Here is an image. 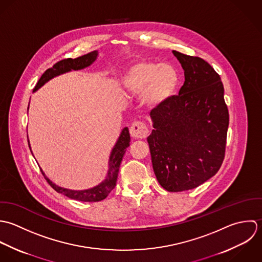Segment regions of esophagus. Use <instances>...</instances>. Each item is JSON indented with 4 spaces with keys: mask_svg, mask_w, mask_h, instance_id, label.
I'll list each match as a JSON object with an SVG mask.
<instances>
[{
    "mask_svg": "<svg viewBox=\"0 0 262 262\" xmlns=\"http://www.w3.org/2000/svg\"><path fill=\"white\" fill-rule=\"evenodd\" d=\"M130 136L135 139H145L149 135L148 125L142 121H135L129 128Z\"/></svg>",
    "mask_w": 262,
    "mask_h": 262,
    "instance_id": "esophagus-1",
    "label": "esophagus"
}]
</instances>
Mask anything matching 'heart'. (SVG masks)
Here are the masks:
<instances>
[{"label": "heart", "instance_id": "heart-1", "mask_svg": "<svg viewBox=\"0 0 262 262\" xmlns=\"http://www.w3.org/2000/svg\"><path fill=\"white\" fill-rule=\"evenodd\" d=\"M178 83V73L171 64L142 60L126 71L121 79V90L129 96L143 94L144 103L156 108L174 95Z\"/></svg>", "mask_w": 262, "mask_h": 262}]
</instances>
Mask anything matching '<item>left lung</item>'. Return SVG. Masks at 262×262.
<instances>
[{
	"label": "left lung",
	"mask_w": 262,
	"mask_h": 262,
	"mask_svg": "<svg viewBox=\"0 0 262 262\" xmlns=\"http://www.w3.org/2000/svg\"><path fill=\"white\" fill-rule=\"evenodd\" d=\"M185 81L177 96L154 108L148 137L161 186L170 192L192 189L212 177L225 158L229 111L220 75L205 59L173 51Z\"/></svg>",
	"instance_id": "1"
}]
</instances>
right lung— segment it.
<instances>
[{
    "label": "right lung",
    "mask_w": 262,
    "mask_h": 262,
    "mask_svg": "<svg viewBox=\"0 0 262 262\" xmlns=\"http://www.w3.org/2000/svg\"><path fill=\"white\" fill-rule=\"evenodd\" d=\"M97 55H98V52L94 51L92 53H87V54L79 56L77 58H64V59L57 61L56 63L53 64V68L48 69L42 74V76L38 80L36 86L34 87L33 92L36 91L37 89H39L41 86H43L48 81H50L55 76L70 72L72 70H75V71L82 70L84 68L89 67L97 58ZM129 142H130V137H129L128 128L124 127L120 134V137H119L117 143L115 144L114 148L112 149L111 155L109 158V169H108L106 179L93 188L86 189V190H71V189L62 188V187H59L53 183L46 176L43 171L41 170L42 175L45 176V178L47 179L49 184L56 192L61 193L70 199H73L76 201H81V202H91V203L103 201L111 192V190L115 187L117 176H118V171H119V166L122 161L123 155L126 151V148L129 146ZM28 145H29V141H28ZM29 148H30V145H29ZM30 151H31V149H30Z\"/></svg>",
    "instance_id": "1"
}]
</instances>
